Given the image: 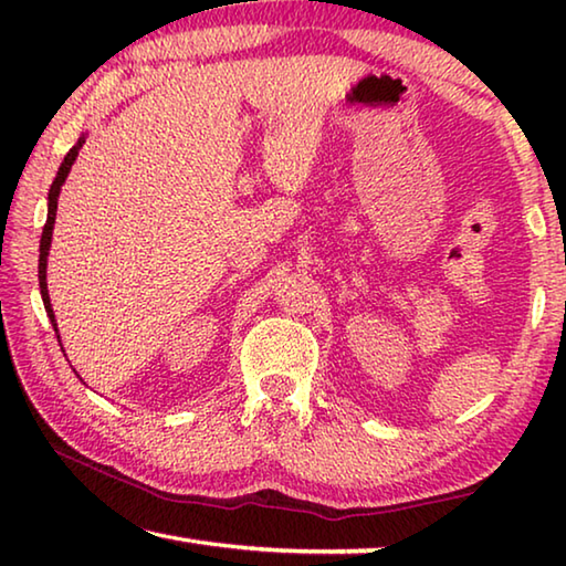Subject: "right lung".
Listing matches in <instances>:
<instances>
[{
  "label": "right lung",
  "mask_w": 566,
  "mask_h": 566,
  "mask_svg": "<svg viewBox=\"0 0 566 566\" xmlns=\"http://www.w3.org/2000/svg\"><path fill=\"white\" fill-rule=\"evenodd\" d=\"M84 145V137H80V142L66 151V157L62 161L60 171H56V177L50 187V207H46V224L42 229V242H40V292H42V302H44V310H46V317L52 319L54 324V332H56V319H54V312H52V304H50V292H46V256H50V247H52V229H54V219H56V199H60V191L66 175H70V169L74 165L76 155H80V149Z\"/></svg>",
  "instance_id": "obj_1"
}]
</instances>
